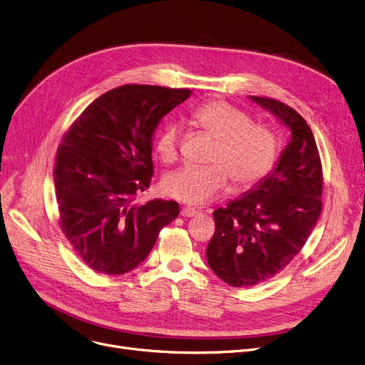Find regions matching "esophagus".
<instances>
[{"label": "esophagus", "instance_id": "34e87169", "mask_svg": "<svg viewBox=\"0 0 365 365\" xmlns=\"http://www.w3.org/2000/svg\"><path fill=\"white\" fill-rule=\"evenodd\" d=\"M199 210L197 209H195V207H190V206H185V207H182L181 209V217H185V218H190V217H195L196 213H197Z\"/></svg>", "mask_w": 365, "mask_h": 365}]
</instances>
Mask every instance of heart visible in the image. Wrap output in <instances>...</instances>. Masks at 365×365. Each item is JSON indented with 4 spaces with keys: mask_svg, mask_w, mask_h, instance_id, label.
Returning a JSON list of instances; mask_svg holds the SVG:
<instances>
[{
    "mask_svg": "<svg viewBox=\"0 0 365 365\" xmlns=\"http://www.w3.org/2000/svg\"><path fill=\"white\" fill-rule=\"evenodd\" d=\"M191 119L215 145L206 168H181L165 177L163 191L169 197L190 205H203L218 197L232 180L235 188H249L268 175L278 156V138L268 125L252 118L224 100H210L191 112ZM181 128L165 122L156 138L162 162L178 159Z\"/></svg>",
    "mask_w": 365,
    "mask_h": 365,
    "instance_id": "1",
    "label": "heart"
}]
</instances>
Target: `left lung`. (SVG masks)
I'll use <instances>...</instances> for the list:
<instances>
[{
	"mask_svg": "<svg viewBox=\"0 0 365 365\" xmlns=\"http://www.w3.org/2000/svg\"><path fill=\"white\" fill-rule=\"evenodd\" d=\"M252 100L280 119L292 137L269 177L213 212L207 264L232 287L261 284L283 271L302 250L323 209V165L307 120L275 98Z\"/></svg>",
	"mask_w": 365,
	"mask_h": 365,
	"instance_id": "left-lung-1",
	"label": "left lung"
}]
</instances>
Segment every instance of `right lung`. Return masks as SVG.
Wrapping results in <instances>:
<instances>
[{"instance_id":"1","label":"right lung","mask_w":365,"mask_h":365,"mask_svg":"<svg viewBox=\"0 0 365 365\" xmlns=\"http://www.w3.org/2000/svg\"><path fill=\"white\" fill-rule=\"evenodd\" d=\"M191 94L159 85H122L96 98L64 133L54 166L58 225L91 269L120 275L152 252L180 213L174 200L133 202L153 177L152 135Z\"/></svg>"}]
</instances>
